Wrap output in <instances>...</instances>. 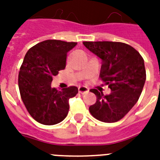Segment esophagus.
Instances as JSON below:
<instances>
[{
  "instance_id": "1",
  "label": "esophagus",
  "mask_w": 160,
  "mask_h": 160,
  "mask_svg": "<svg viewBox=\"0 0 160 160\" xmlns=\"http://www.w3.org/2000/svg\"><path fill=\"white\" fill-rule=\"evenodd\" d=\"M78 90H79V92H80V94H82V95L89 92V89H88L87 87H85V86H80L79 89H78Z\"/></svg>"
}]
</instances>
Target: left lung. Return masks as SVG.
Segmentation results:
<instances>
[{
  "mask_svg": "<svg viewBox=\"0 0 160 160\" xmlns=\"http://www.w3.org/2000/svg\"><path fill=\"white\" fill-rule=\"evenodd\" d=\"M84 46L102 60L100 76L109 85L104 95L95 89L96 102L90 114L98 120L113 123L121 119L139 100L146 80L144 59L129 45L114 41H85Z\"/></svg>",
  "mask_w": 160,
  "mask_h": 160,
  "instance_id": "8db88e82",
  "label": "left lung"
}]
</instances>
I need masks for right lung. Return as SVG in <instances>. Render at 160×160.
Listing matches in <instances>:
<instances>
[{
    "label": "right lung",
    "instance_id": "1",
    "mask_svg": "<svg viewBox=\"0 0 160 160\" xmlns=\"http://www.w3.org/2000/svg\"><path fill=\"white\" fill-rule=\"evenodd\" d=\"M77 45L47 40L31 47L20 69L18 85L21 100L35 120L46 125L58 124L67 116L69 100L78 93L75 86L51 87L53 76L65 68L67 53Z\"/></svg>",
    "mask_w": 160,
    "mask_h": 160
}]
</instances>
